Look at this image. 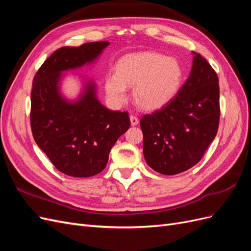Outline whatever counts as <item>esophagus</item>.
<instances>
[{
  "instance_id": "34e87169",
  "label": "esophagus",
  "mask_w": 251,
  "mask_h": 251,
  "mask_svg": "<svg viewBox=\"0 0 251 251\" xmlns=\"http://www.w3.org/2000/svg\"><path fill=\"white\" fill-rule=\"evenodd\" d=\"M130 120H131V125H132V126H137L138 123H139L138 118L136 117V116H134V115H131V116H130Z\"/></svg>"
}]
</instances>
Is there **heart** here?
Listing matches in <instances>:
<instances>
[{
	"mask_svg": "<svg viewBox=\"0 0 251 251\" xmlns=\"http://www.w3.org/2000/svg\"><path fill=\"white\" fill-rule=\"evenodd\" d=\"M183 71L177 59L155 52H141L120 58L116 72L104 79L108 97L115 103L124 102L127 87L134 88V100L143 110L154 111L168 104L179 91Z\"/></svg>",
	"mask_w": 251,
	"mask_h": 251,
	"instance_id": "b5f03b06",
	"label": "heart"
}]
</instances>
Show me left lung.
<instances>
[{
  "mask_svg": "<svg viewBox=\"0 0 251 251\" xmlns=\"http://www.w3.org/2000/svg\"><path fill=\"white\" fill-rule=\"evenodd\" d=\"M194 55L191 74L177 95L160 110L140 119L144 159L162 175L193 168L218 132V75L199 53Z\"/></svg>",
  "mask_w": 251,
  "mask_h": 251,
  "instance_id": "left-lung-1",
  "label": "left lung"
}]
</instances>
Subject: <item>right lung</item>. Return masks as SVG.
Returning <instances> with one entry per match:
<instances>
[{
    "instance_id": "right-lung-1",
    "label": "right lung",
    "mask_w": 251,
    "mask_h": 251,
    "mask_svg": "<svg viewBox=\"0 0 251 251\" xmlns=\"http://www.w3.org/2000/svg\"><path fill=\"white\" fill-rule=\"evenodd\" d=\"M109 42H92L54 51L32 82L30 125L33 138L55 168L71 177H91L108 163L111 149L130 127L127 112L98 101L95 83L87 81L77 101L60 95L62 72L93 63Z\"/></svg>"
}]
</instances>
